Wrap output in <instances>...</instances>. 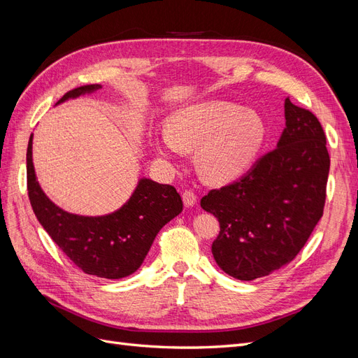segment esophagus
<instances>
[{
    "label": "esophagus",
    "instance_id": "obj_1",
    "mask_svg": "<svg viewBox=\"0 0 358 358\" xmlns=\"http://www.w3.org/2000/svg\"><path fill=\"white\" fill-rule=\"evenodd\" d=\"M196 201H198V198H196V194L192 190H186L182 193V202L187 206V208L196 205Z\"/></svg>",
    "mask_w": 358,
    "mask_h": 358
}]
</instances>
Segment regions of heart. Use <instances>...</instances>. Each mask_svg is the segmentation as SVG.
Wrapping results in <instances>:
<instances>
[{
  "mask_svg": "<svg viewBox=\"0 0 358 358\" xmlns=\"http://www.w3.org/2000/svg\"><path fill=\"white\" fill-rule=\"evenodd\" d=\"M266 132V123L257 111L213 99L176 110L168 117L166 132L155 138L153 147L166 159L198 148L199 174L206 181L227 182L256 162Z\"/></svg>",
  "mask_w": 358,
  "mask_h": 358,
  "instance_id": "obj_1",
  "label": "heart"
}]
</instances>
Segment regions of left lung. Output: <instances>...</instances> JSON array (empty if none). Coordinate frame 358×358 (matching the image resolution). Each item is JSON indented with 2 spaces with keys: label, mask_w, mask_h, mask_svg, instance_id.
<instances>
[{
  "label": "left lung",
  "mask_w": 358,
  "mask_h": 358,
  "mask_svg": "<svg viewBox=\"0 0 358 358\" xmlns=\"http://www.w3.org/2000/svg\"><path fill=\"white\" fill-rule=\"evenodd\" d=\"M285 128L272 152L239 180L211 190L201 206L220 234L213 256L227 275L252 281L290 263L320 222L330 157L313 113L284 102Z\"/></svg>",
  "instance_id": "obj_1"
}]
</instances>
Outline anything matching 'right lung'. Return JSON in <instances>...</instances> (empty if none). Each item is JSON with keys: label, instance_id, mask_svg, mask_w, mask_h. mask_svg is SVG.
Here are the masks:
<instances>
[{"label": "right lung", "instance_id": "1", "mask_svg": "<svg viewBox=\"0 0 358 358\" xmlns=\"http://www.w3.org/2000/svg\"><path fill=\"white\" fill-rule=\"evenodd\" d=\"M101 85L76 87L57 103L94 94ZM32 134L27 152L28 194L37 220L65 255L87 275L119 280L141 266L159 230L182 211L181 196L169 184L138 180L131 198L106 215L64 211L40 186L32 164Z\"/></svg>", "mask_w": 358, "mask_h": 358}]
</instances>
